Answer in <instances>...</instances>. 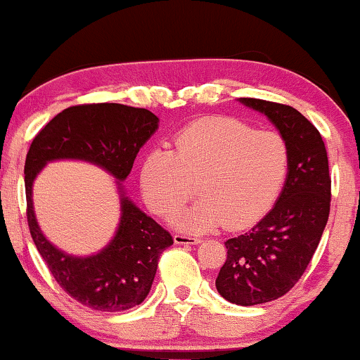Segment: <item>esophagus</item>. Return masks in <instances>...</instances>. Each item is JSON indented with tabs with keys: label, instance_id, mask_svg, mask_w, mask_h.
I'll return each instance as SVG.
<instances>
[{
	"label": "esophagus",
	"instance_id": "obj_1",
	"mask_svg": "<svg viewBox=\"0 0 360 360\" xmlns=\"http://www.w3.org/2000/svg\"><path fill=\"white\" fill-rule=\"evenodd\" d=\"M174 241L176 243V245H198L200 238L197 236H191V235H174Z\"/></svg>",
	"mask_w": 360,
	"mask_h": 360
}]
</instances>
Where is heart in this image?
<instances>
[{"label": "heart", "mask_w": 360, "mask_h": 360, "mask_svg": "<svg viewBox=\"0 0 360 360\" xmlns=\"http://www.w3.org/2000/svg\"><path fill=\"white\" fill-rule=\"evenodd\" d=\"M289 153L284 140L233 119L191 124L172 140V150H153L140 169L148 208L172 218L195 193L202 200L176 226L205 231L221 225L240 230L268 212L284 184Z\"/></svg>", "instance_id": "b5f03b06"}]
</instances>
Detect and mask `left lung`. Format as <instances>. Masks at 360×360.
<instances>
[{"label": "left lung", "mask_w": 360, "mask_h": 360, "mask_svg": "<svg viewBox=\"0 0 360 360\" xmlns=\"http://www.w3.org/2000/svg\"><path fill=\"white\" fill-rule=\"evenodd\" d=\"M268 117L289 153L288 175L274 207L248 233L225 243L228 255L214 284L240 306L278 300L300 281L329 218L330 176L319 130L294 107L241 97Z\"/></svg>", "instance_id": "1"}]
</instances>
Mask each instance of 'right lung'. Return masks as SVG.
Masks as SVG:
<instances>
[{
    "mask_svg": "<svg viewBox=\"0 0 360 360\" xmlns=\"http://www.w3.org/2000/svg\"><path fill=\"white\" fill-rule=\"evenodd\" d=\"M158 129L147 109L124 104H86L64 109L32 140L25 163L27 225L51 274L69 296L94 311L120 312L147 297L160 255L174 245L170 233L125 195L122 181L140 148ZM54 160H82L116 179L121 220L115 238L99 254L74 257L51 243L37 225L32 184Z\"/></svg>",
    "mask_w": 360,
    "mask_h": 360,
    "instance_id": "obj_1",
    "label": "right lung"
}]
</instances>
